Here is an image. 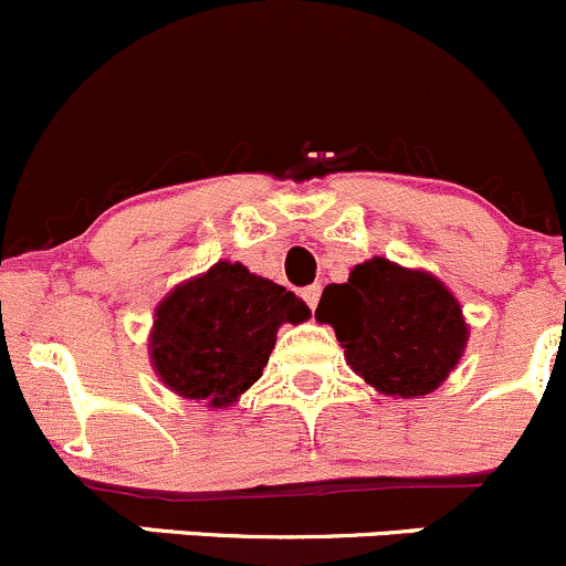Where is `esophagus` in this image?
<instances>
[{"label":"esophagus","instance_id":"1","mask_svg":"<svg viewBox=\"0 0 566 566\" xmlns=\"http://www.w3.org/2000/svg\"><path fill=\"white\" fill-rule=\"evenodd\" d=\"M304 301L310 304V310H315L317 301H321V284H310V287H304Z\"/></svg>","mask_w":566,"mask_h":566}]
</instances>
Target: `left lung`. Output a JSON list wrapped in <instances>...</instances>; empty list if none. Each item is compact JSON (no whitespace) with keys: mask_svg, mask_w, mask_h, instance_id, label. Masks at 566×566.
I'll use <instances>...</instances> for the list:
<instances>
[{"mask_svg":"<svg viewBox=\"0 0 566 566\" xmlns=\"http://www.w3.org/2000/svg\"><path fill=\"white\" fill-rule=\"evenodd\" d=\"M315 317L332 323L348 365L384 395H426L457 367L468 343L457 298L420 271L361 262L345 284H328Z\"/></svg>","mask_w":566,"mask_h":566,"instance_id":"8db88e82","label":"left lung"}]
</instances>
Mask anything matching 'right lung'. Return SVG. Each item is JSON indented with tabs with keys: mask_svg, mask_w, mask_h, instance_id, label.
Returning <instances> with one entry per match:
<instances>
[{
	"mask_svg": "<svg viewBox=\"0 0 566 566\" xmlns=\"http://www.w3.org/2000/svg\"><path fill=\"white\" fill-rule=\"evenodd\" d=\"M306 317L293 290L218 262L157 306L151 361L174 392L221 409L262 376L276 328Z\"/></svg>",
	"mask_w": 566,
	"mask_h": 566,
	"instance_id": "1",
	"label": "right lung"
}]
</instances>
